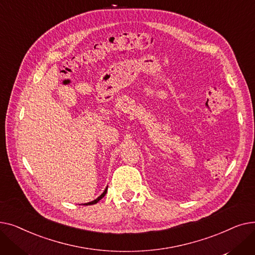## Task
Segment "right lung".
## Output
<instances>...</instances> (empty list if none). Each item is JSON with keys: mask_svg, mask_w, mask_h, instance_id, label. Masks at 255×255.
Listing matches in <instances>:
<instances>
[{"mask_svg": "<svg viewBox=\"0 0 255 255\" xmlns=\"http://www.w3.org/2000/svg\"><path fill=\"white\" fill-rule=\"evenodd\" d=\"M106 191H107V187H106V189L104 190V192H103V193H102V194H101V195H100L98 198H96L95 200H93V202H91V203H88V204H84V205H87V206H88V205H95V204H97V203L99 202V200H100V199H101V198H102V197H103V196L106 194Z\"/></svg>", "mask_w": 255, "mask_h": 255, "instance_id": "1", "label": "right lung"}]
</instances>
